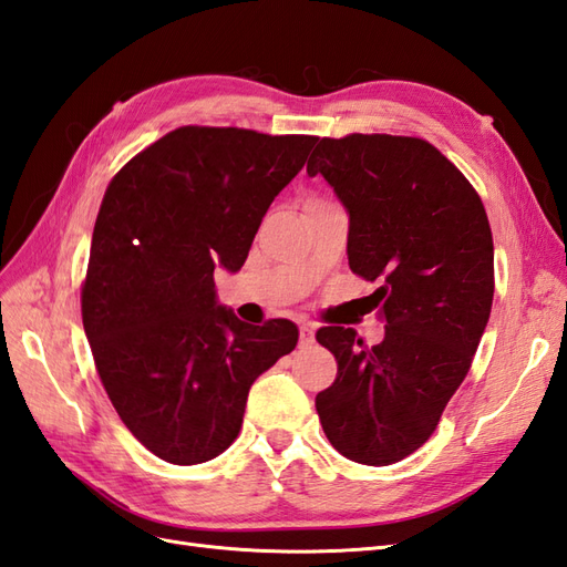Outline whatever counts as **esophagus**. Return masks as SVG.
Masks as SVG:
<instances>
[{
	"label": "esophagus",
	"instance_id": "obj_1",
	"mask_svg": "<svg viewBox=\"0 0 567 567\" xmlns=\"http://www.w3.org/2000/svg\"><path fill=\"white\" fill-rule=\"evenodd\" d=\"M313 326H309V323H303L301 328H299V344L301 347H309L311 342H313Z\"/></svg>",
	"mask_w": 567,
	"mask_h": 567
}]
</instances>
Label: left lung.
Segmentation results:
<instances>
[{
  "label": "left lung",
  "mask_w": 567,
  "mask_h": 567,
  "mask_svg": "<svg viewBox=\"0 0 567 567\" xmlns=\"http://www.w3.org/2000/svg\"><path fill=\"white\" fill-rule=\"evenodd\" d=\"M307 172L323 174L350 215V268L383 282L373 297L385 318L373 347L354 328L316 332L338 359L316 412L340 455L385 467L429 441L472 367L493 303L488 217L464 174L422 138H321Z\"/></svg>",
  "instance_id": "1"
}]
</instances>
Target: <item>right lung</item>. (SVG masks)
I'll return each instance as SVG.
<instances>
[{
    "label": "right lung",
    "mask_w": 567,
    "mask_h": 567,
    "mask_svg": "<svg viewBox=\"0 0 567 567\" xmlns=\"http://www.w3.org/2000/svg\"><path fill=\"white\" fill-rule=\"evenodd\" d=\"M316 136L182 126L117 172L81 292L95 369L126 429L159 460L200 464L239 435L249 388L297 347L292 321H239L215 268L237 272Z\"/></svg>",
    "instance_id": "obj_1"
}]
</instances>
